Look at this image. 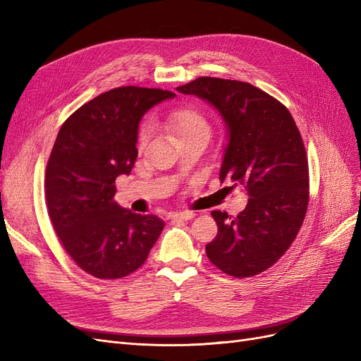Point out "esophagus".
Returning <instances> with one entry per match:
<instances>
[{
    "label": "esophagus",
    "instance_id": "esophagus-1",
    "mask_svg": "<svg viewBox=\"0 0 361 361\" xmlns=\"http://www.w3.org/2000/svg\"><path fill=\"white\" fill-rule=\"evenodd\" d=\"M195 216L194 212H190V211H185V212H173L170 215L171 220H183V221H188V220H192V218Z\"/></svg>",
    "mask_w": 361,
    "mask_h": 361
}]
</instances>
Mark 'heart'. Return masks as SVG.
Wrapping results in <instances>:
<instances>
[{
  "label": "heart",
  "instance_id": "1",
  "mask_svg": "<svg viewBox=\"0 0 361 361\" xmlns=\"http://www.w3.org/2000/svg\"><path fill=\"white\" fill-rule=\"evenodd\" d=\"M162 128L169 133L176 135L180 141L190 140L194 137L209 138L211 125L207 122L206 116L195 110V108H179V110L170 111L159 118ZM147 140V128L143 125L138 133V145L143 146Z\"/></svg>",
  "mask_w": 361,
  "mask_h": 361
}]
</instances>
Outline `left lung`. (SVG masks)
<instances>
[{
    "label": "left lung",
    "instance_id": "obj_1",
    "mask_svg": "<svg viewBox=\"0 0 361 361\" xmlns=\"http://www.w3.org/2000/svg\"><path fill=\"white\" fill-rule=\"evenodd\" d=\"M212 105L227 128L220 179L243 187L248 203L233 220L212 211V264L236 279L265 271L297 238L309 203V164L288 108L248 82L202 76L178 87ZM231 187V188H233Z\"/></svg>",
    "mask_w": 361,
    "mask_h": 361
}]
</instances>
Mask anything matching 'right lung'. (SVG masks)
I'll use <instances>...</instances> for the list:
<instances>
[{
  "label": "right lung",
  "mask_w": 361,
  "mask_h": 361,
  "mask_svg": "<svg viewBox=\"0 0 361 361\" xmlns=\"http://www.w3.org/2000/svg\"><path fill=\"white\" fill-rule=\"evenodd\" d=\"M174 93L118 87L78 108L59 130L47 166L48 214L75 264L97 279H122L145 264L164 221L118 206L116 178L133 170L138 125Z\"/></svg>",
  "instance_id": "obj_1"
}]
</instances>
